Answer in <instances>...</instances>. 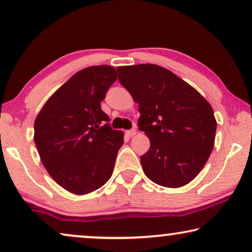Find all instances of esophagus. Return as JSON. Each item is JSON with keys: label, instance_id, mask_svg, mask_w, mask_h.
I'll use <instances>...</instances> for the list:
<instances>
[{"label": "esophagus", "instance_id": "obj_1", "mask_svg": "<svg viewBox=\"0 0 252 252\" xmlns=\"http://www.w3.org/2000/svg\"><path fill=\"white\" fill-rule=\"evenodd\" d=\"M136 133H137V130L134 129V127H133V129H131V130H127V131H126L127 137H133L134 134H136Z\"/></svg>", "mask_w": 252, "mask_h": 252}]
</instances>
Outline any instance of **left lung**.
Returning a JSON list of instances; mask_svg holds the SVG:
<instances>
[{
	"label": "left lung",
	"mask_w": 252,
	"mask_h": 252,
	"mask_svg": "<svg viewBox=\"0 0 252 252\" xmlns=\"http://www.w3.org/2000/svg\"><path fill=\"white\" fill-rule=\"evenodd\" d=\"M118 73L139 106V130L151 141L140 157L145 175L171 189L192 182L215 145L217 122L211 105L176 74L154 63L121 66Z\"/></svg>",
	"instance_id": "1"
}]
</instances>
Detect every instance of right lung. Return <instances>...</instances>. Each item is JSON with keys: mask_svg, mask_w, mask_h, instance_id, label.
<instances>
[{"mask_svg": "<svg viewBox=\"0 0 252 252\" xmlns=\"http://www.w3.org/2000/svg\"><path fill=\"white\" fill-rule=\"evenodd\" d=\"M118 79L114 67H87L57 90L38 113L34 141L52 179L84 195L112 177L123 132L113 130L100 101Z\"/></svg>", "mask_w": 252, "mask_h": 252, "instance_id": "1", "label": "right lung"}]
</instances>
